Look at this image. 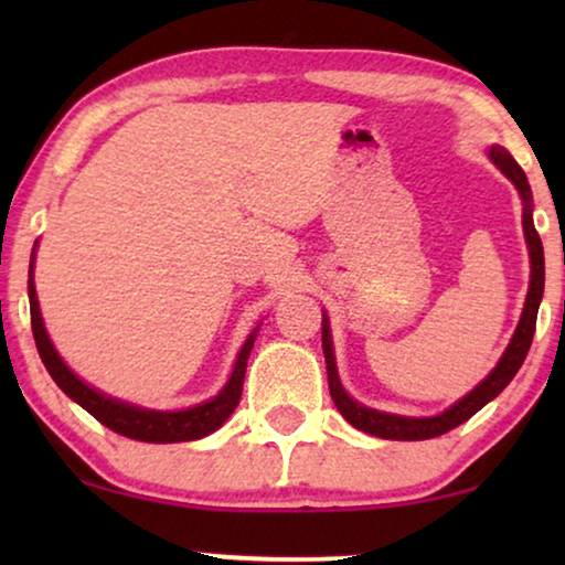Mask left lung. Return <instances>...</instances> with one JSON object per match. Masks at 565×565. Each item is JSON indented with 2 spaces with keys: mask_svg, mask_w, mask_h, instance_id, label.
<instances>
[{
  "mask_svg": "<svg viewBox=\"0 0 565 565\" xmlns=\"http://www.w3.org/2000/svg\"><path fill=\"white\" fill-rule=\"evenodd\" d=\"M489 157L493 164H497L501 172H504L509 180L514 182V188L520 190L522 195V228H524V238H527V249H530V290H527V300H524L522 308V319L516 323V331L509 342L507 352L501 354L499 365L486 375V381L476 385L468 396H462L458 404H452L447 412L437 414V416H424V419H414V416H398V414H385V412H375V408H367L358 404V401L347 396V391L339 383V373H337V362H334V350H331V331H329V319L323 316L321 321V344H323V358H327V375H329V393L334 398V404L339 408V414L344 416L347 422L352 424L354 429L367 431V435L381 437V439H431L445 435L455 427H460L462 422H468L470 416L489 404L491 398H497L501 391L512 383V377L516 375V370L522 367L524 358H527L530 344H532V334H535V323H537V308L540 300H543V288H545V257H543V242H540L535 223H532V192H530V182L524 177L522 167L512 159V153L501 146H491Z\"/></svg>",
  "mask_w": 565,
  "mask_h": 565,
  "instance_id": "8db88e82",
  "label": "left lung"
}]
</instances>
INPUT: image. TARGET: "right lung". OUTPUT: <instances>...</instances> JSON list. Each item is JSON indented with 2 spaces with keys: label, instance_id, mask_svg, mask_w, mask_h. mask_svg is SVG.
I'll return each instance as SVG.
<instances>
[{
  "label": "right lung",
  "instance_id": "add662e5",
  "mask_svg": "<svg viewBox=\"0 0 565 565\" xmlns=\"http://www.w3.org/2000/svg\"><path fill=\"white\" fill-rule=\"evenodd\" d=\"M28 277H30L28 280L30 323H33L38 354H41L45 370H49L58 388L64 391L68 398L76 401L82 408H87L99 424H105V427H110L122 437L141 439V443H190V439L213 435V431L218 429L231 414H234V408L238 406V398H242L246 360H249V352L254 347V339H257L259 327L254 329L249 339L244 342L242 352H238L236 358L234 373H231L228 383L223 385L218 396L205 401V404L184 408V412H151V408L126 404V401L110 398L105 396V393L89 388L87 383L79 381V377L66 367V362L58 358V352L53 350L49 334H45L43 316H41V308H38V296L33 285V265H30Z\"/></svg>",
  "mask_w": 565,
  "mask_h": 565
}]
</instances>
